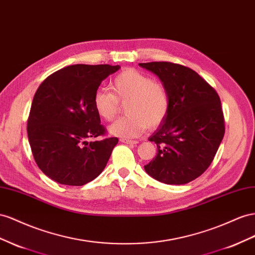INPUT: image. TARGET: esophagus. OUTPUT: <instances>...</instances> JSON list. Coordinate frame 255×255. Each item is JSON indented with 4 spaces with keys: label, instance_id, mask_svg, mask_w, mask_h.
<instances>
[{
    "label": "esophagus",
    "instance_id": "34e87169",
    "mask_svg": "<svg viewBox=\"0 0 255 255\" xmlns=\"http://www.w3.org/2000/svg\"><path fill=\"white\" fill-rule=\"evenodd\" d=\"M121 141L125 142V143H128V144H136V143H138V141H137V140H130V139H126V138H122Z\"/></svg>",
    "mask_w": 255,
    "mask_h": 255
}]
</instances>
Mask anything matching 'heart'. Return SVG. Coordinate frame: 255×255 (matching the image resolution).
I'll list each match as a JSON object with an SVG mask.
<instances>
[{"mask_svg": "<svg viewBox=\"0 0 255 255\" xmlns=\"http://www.w3.org/2000/svg\"><path fill=\"white\" fill-rule=\"evenodd\" d=\"M113 94L99 89L93 96L96 114L106 121L113 120L118 113L119 102H126L122 118L109 126V133L121 138H134L146 128H154L166 118L169 111V95L161 81L128 68L111 82Z\"/></svg>", "mask_w": 255, "mask_h": 255, "instance_id": "obj_1", "label": "heart"}]
</instances>
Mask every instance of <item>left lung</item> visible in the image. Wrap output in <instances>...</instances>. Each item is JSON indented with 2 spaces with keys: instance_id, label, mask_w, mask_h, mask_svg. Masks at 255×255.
Segmentation results:
<instances>
[{
  "instance_id": "8db88e82",
  "label": "left lung",
  "mask_w": 255,
  "mask_h": 255,
  "mask_svg": "<svg viewBox=\"0 0 255 255\" xmlns=\"http://www.w3.org/2000/svg\"><path fill=\"white\" fill-rule=\"evenodd\" d=\"M166 87L169 111L149 137L156 155L146 173L166 184H185L209 167L224 136L221 101L199 75L170 62L139 63Z\"/></svg>"
}]
</instances>
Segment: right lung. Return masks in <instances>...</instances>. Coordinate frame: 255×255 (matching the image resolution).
I'll use <instances>...</instances> for the list:
<instances>
[{
    "mask_svg": "<svg viewBox=\"0 0 255 255\" xmlns=\"http://www.w3.org/2000/svg\"><path fill=\"white\" fill-rule=\"evenodd\" d=\"M118 70L119 65H70L38 87L27 120V138L37 166L53 181L79 187L104 170L119 140H88L105 133L93 96L102 81Z\"/></svg>",
    "mask_w": 255,
    "mask_h": 255,
    "instance_id": "right-lung-1",
    "label": "right lung"
}]
</instances>
